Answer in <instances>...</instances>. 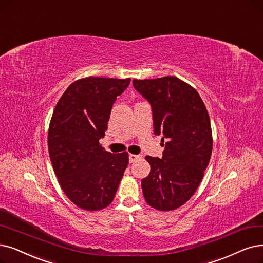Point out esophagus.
<instances>
[{
    "instance_id": "esophagus-1",
    "label": "esophagus",
    "mask_w": 263,
    "mask_h": 263,
    "mask_svg": "<svg viewBox=\"0 0 263 263\" xmlns=\"http://www.w3.org/2000/svg\"><path fill=\"white\" fill-rule=\"evenodd\" d=\"M129 163H134V162H136L137 161L139 157H140V155H136V154H129Z\"/></svg>"
}]
</instances>
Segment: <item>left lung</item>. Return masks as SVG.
I'll return each instance as SVG.
<instances>
[{
    "label": "left lung",
    "mask_w": 263,
    "mask_h": 263,
    "mask_svg": "<svg viewBox=\"0 0 263 263\" xmlns=\"http://www.w3.org/2000/svg\"><path fill=\"white\" fill-rule=\"evenodd\" d=\"M133 84L151 104L154 134L166 141L162 159L145 156L151 171L141 180L142 193L157 211H174L191 198L203 179L213 150L211 120L198 92L180 79Z\"/></svg>",
    "instance_id": "1"
}]
</instances>
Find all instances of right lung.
Masks as SVG:
<instances>
[{"label":"right lung","mask_w":263,"mask_h":263,"mask_svg":"<svg viewBox=\"0 0 263 263\" xmlns=\"http://www.w3.org/2000/svg\"><path fill=\"white\" fill-rule=\"evenodd\" d=\"M130 79L89 77L73 82L58 100L48 129V152L62 190L85 211L109 206L126 167L128 153L104 150L113 103Z\"/></svg>","instance_id":"1"}]
</instances>
